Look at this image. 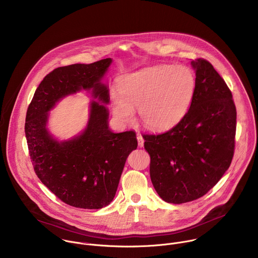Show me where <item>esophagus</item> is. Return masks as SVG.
Here are the masks:
<instances>
[{"label": "esophagus", "mask_w": 258, "mask_h": 258, "mask_svg": "<svg viewBox=\"0 0 258 258\" xmlns=\"http://www.w3.org/2000/svg\"><path fill=\"white\" fill-rule=\"evenodd\" d=\"M137 141H138V146L139 147H143L144 139H143V137L140 134H138V136H137Z\"/></svg>", "instance_id": "esophagus-1"}]
</instances>
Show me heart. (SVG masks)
I'll return each mask as SVG.
<instances>
[{
	"label": "heart",
	"instance_id": "obj_1",
	"mask_svg": "<svg viewBox=\"0 0 258 258\" xmlns=\"http://www.w3.org/2000/svg\"><path fill=\"white\" fill-rule=\"evenodd\" d=\"M196 88L193 71L186 66H160L124 77L112 95V112L123 123L134 121L139 110L143 124L151 130H165L187 113Z\"/></svg>",
	"mask_w": 258,
	"mask_h": 258
}]
</instances>
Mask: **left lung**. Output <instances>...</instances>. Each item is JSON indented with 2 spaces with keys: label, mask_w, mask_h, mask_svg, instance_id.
<instances>
[{
  "label": "left lung",
  "mask_w": 258,
  "mask_h": 258,
  "mask_svg": "<svg viewBox=\"0 0 258 258\" xmlns=\"http://www.w3.org/2000/svg\"><path fill=\"white\" fill-rule=\"evenodd\" d=\"M196 88L185 116L170 130L143 134L150 177L158 195L181 204L205 195L229 168L236 108L230 89L207 60H192Z\"/></svg>",
  "instance_id": "8db88e82"
}]
</instances>
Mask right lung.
Returning <instances> with one entry per match:
<instances>
[{"label": "right lung", "instance_id": "add662e5", "mask_svg": "<svg viewBox=\"0 0 258 258\" xmlns=\"http://www.w3.org/2000/svg\"><path fill=\"white\" fill-rule=\"evenodd\" d=\"M110 58L92 64H73L50 72L37 88L28 107L25 133L35 173L68 205L100 209L113 200L128 155L137 148L136 133H113L108 127L106 105L93 100L85 132L64 143L45 128L47 112L63 96L81 88L108 104V88L100 81Z\"/></svg>", "mask_w": 258, "mask_h": 258}]
</instances>
